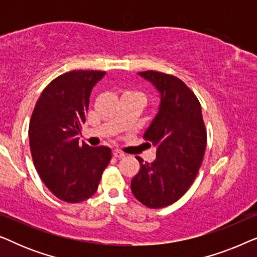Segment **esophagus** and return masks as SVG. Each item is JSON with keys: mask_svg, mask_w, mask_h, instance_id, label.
I'll return each mask as SVG.
<instances>
[{"mask_svg": "<svg viewBox=\"0 0 257 257\" xmlns=\"http://www.w3.org/2000/svg\"><path fill=\"white\" fill-rule=\"evenodd\" d=\"M113 156H114L115 158H118V159H121V158H125V154L122 153V152H120V151H118V150L113 151Z\"/></svg>", "mask_w": 257, "mask_h": 257, "instance_id": "1", "label": "esophagus"}]
</instances>
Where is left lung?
I'll return each mask as SVG.
<instances>
[{"instance_id":"8db88e82","label":"left lung","mask_w":257,"mask_h":257,"mask_svg":"<svg viewBox=\"0 0 257 257\" xmlns=\"http://www.w3.org/2000/svg\"><path fill=\"white\" fill-rule=\"evenodd\" d=\"M138 75L160 94L158 113L144 138L157 147L153 163H140L132 179L133 195L150 208L170 206L187 192L201 166L207 135L201 105L189 87L177 77L158 71Z\"/></svg>"}]
</instances>
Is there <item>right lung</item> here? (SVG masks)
Listing matches in <instances>:
<instances>
[{
    "label": "right lung",
    "mask_w": 257,
    "mask_h": 257,
    "mask_svg": "<svg viewBox=\"0 0 257 257\" xmlns=\"http://www.w3.org/2000/svg\"><path fill=\"white\" fill-rule=\"evenodd\" d=\"M104 71H70L45 87L29 125L34 165L45 186L63 201L76 203L96 193L112 158L106 146L79 145L93 86Z\"/></svg>",
    "instance_id": "add662e5"
}]
</instances>
